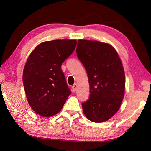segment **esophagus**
Listing matches in <instances>:
<instances>
[{"instance_id":"34e87169","label":"esophagus","mask_w":151,"mask_h":151,"mask_svg":"<svg viewBox=\"0 0 151 151\" xmlns=\"http://www.w3.org/2000/svg\"><path fill=\"white\" fill-rule=\"evenodd\" d=\"M77 87H78V86H77V85L76 84H74V86H72V90L73 91H74V92H75V91H77Z\"/></svg>"}]
</instances>
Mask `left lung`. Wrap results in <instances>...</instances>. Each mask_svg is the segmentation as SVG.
<instances>
[{
    "mask_svg": "<svg viewBox=\"0 0 151 151\" xmlns=\"http://www.w3.org/2000/svg\"><path fill=\"white\" fill-rule=\"evenodd\" d=\"M77 56L87 72L89 98L82 103L90 121L103 122L119 109L125 93V72L118 55L111 45L98 41L79 40Z\"/></svg>",
    "mask_w": 151,
    "mask_h": 151,
    "instance_id": "left-lung-1",
    "label": "left lung"
}]
</instances>
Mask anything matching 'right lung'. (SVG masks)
Listing matches in <instances>:
<instances>
[{"mask_svg": "<svg viewBox=\"0 0 151 151\" xmlns=\"http://www.w3.org/2000/svg\"><path fill=\"white\" fill-rule=\"evenodd\" d=\"M76 40H55L38 45L25 64L22 82L32 109L43 117L56 115L71 91L62 63L74 51Z\"/></svg>", "mask_w": 151, "mask_h": 151, "instance_id": "obj_1", "label": "right lung"}]
</instances>
